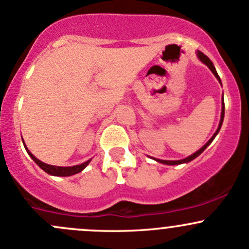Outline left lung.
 I'll return each mask as SVG.
<instances>
[{
    "label": "left lung",
    "mask_w": 249,
    "mask_h": 249,
    "mask_svg": "<svg viewBox=\"0 0 249 249\" xmlns=\"http://www.w3.org/2000/svg\"><path fill=\"white\" fill-rule=\"evenodd\" d=\"M197 57H198V59H199V61H200L201 63H204V64H205L206 67H208L209 69H210L211 71H213V74L214 75V76H216V78H217V80L219 81V83H221V86H222L221 78H219L218 74H217V71H216V68L213 67V63L210 61V58H209L208 56H205V54H204L203 52H201V51H197ZM223 119H224V100H223V95H222V112H221V120H219V125H218V127H217L216 132L213 133V137H211L210 140H209L208 142L205 143V144H204L203 146H201V148L199 149V150H198V151H196V153H193L192 155L187 156L186 159H182V160H177V161H168V160H160V159H154V158H153V159L155 160V161L160 162V163H163V164H169V166H174V164L187 163V162L192 161V160H195L196 158H198V156H199L200 154L203 153V151L205 150V149L208 148V146L211 144V142H213V141L214 140V137H216V136H217V133H218V132H219V130H221L222 123H223Z\"/></svg>",
    "instance_id": "obj_1"
}]
</instances>
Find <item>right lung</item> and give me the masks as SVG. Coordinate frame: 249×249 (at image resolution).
<instances>
[{
	"label": "right lung",
	"instance_id": "right-lung-1",
	"mask_svg": "<svg viewBox=\"0 0 249 249\" xmlns=\"http://www.w3.org/2000/svg\"><path fill=\"white\" fill-rule=\"evenodd\" d=\"M23 145H25L26 148V151L28 153V155L32 158L33 161L36 162V164H38L39 167H40L41 169H43L44 172H46L48 174L50 175H53V177H70V175H74V174H77V173L82 172L83 169L86 168V167L89 164V162L91 161L90 160H88V161L83 162V163L81 164H77V166H71V167H59V166H51V164H48V163H44V162H41L40 160H38L36 158L35 155H33L32 153H31L30 150L27 149V146H26L25 142H23Z\"/></svg>",
	"mask_w": 249,
	"mask_h": 249
}]
</instances>
